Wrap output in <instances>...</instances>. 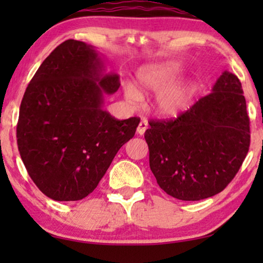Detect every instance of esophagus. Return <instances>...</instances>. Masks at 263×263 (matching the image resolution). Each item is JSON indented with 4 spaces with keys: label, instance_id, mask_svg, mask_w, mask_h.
<instances>
[{
    "label": "esophagus",
    "instance_id": "esophagus-1",
    "mask_svg": "<svg viewBox=\"0 0 263 263\" xmlns=\"http://www.w3.org/2000/svg\"><path fill=\"white\" fill-rule=\"evenodd\" d=\"M148 128V122L147 121H141L138 125V129H136V133H138L139 135H143L145 134L146 129Z\"/></svg>",
    "mask_w": 263,
    "mask_h": 263
}]
</instances>
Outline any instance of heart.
<instances>
[{"instance_id": "heart-1", "label": "heart", "mask_w": 263, "mask_h": 263, "mask_svg": "<svg viewBox=\"0 0 263 263\" xmlns=\"http://www.w3.org/2000/svg\"><path fill=\"white\" fill-rule=\"evenodd\" d=\"M181 68L175 62L153 63L140 68L136 74V84L145 93H157L156 111L160 116L174 118L186 111L192 100L194 84L188 79H178ZM124 98L132 104L142 100V95L134 85H125Z\"/></svg>"}]
</instances>
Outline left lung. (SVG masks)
Here are the masks:
<instances>
[{"label":"left lung","instance_id":"obj_1","mask_svg":"<svg viewBox=\"0 0 263 263\" xmlns=\"http://www.w3.org/2000/svg\"><path fill=\"white\" fill-rule=\"evenodd\" d=\"M145 139L151 170L168 195L199 201L222 192L250 146V121L238 78L225 70L210 95L176 120L151 121Z\"/></svg>","mask_w":263,"mask_h":263}]
</instances>
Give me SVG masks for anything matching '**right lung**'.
Returning <instances> with one entry per match:
<instances>
[{
    "label": "right lung",
    "mask_w": 263,
    "mask_h": 263,
    "mask_svg": "<svg viewBox=\"0 0 263 263\" xmlns=\"http://www.w3.org/2000/svg\"><path fill=\"white\" fill-rule=\"evenodd\" d=\"M95 46L68 39L35 71L21 100L17 148L46 196L78 201L97 188L118 149L135 135L140 118L116 120L103 110L104 93L120 88L105 74Z\"/></svg>",
    "instance_id": "add662e5"
}]
</instances>
